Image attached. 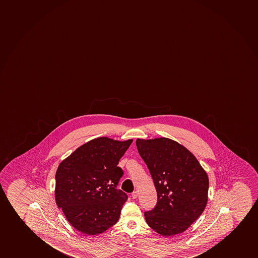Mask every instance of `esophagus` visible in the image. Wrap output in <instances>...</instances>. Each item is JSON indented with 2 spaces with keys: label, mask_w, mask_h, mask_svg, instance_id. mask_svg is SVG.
Returning <instances> with one entry per match:
<instances>
[{
  "label": "esophagus",
  "mask_w": 258,
  "mask_h": 258,
  "mask_svg": "<svg viewBox=\"0 0 258 258\" xmlns=\"http://www.w3.org/2000/svg\"><path fill=\"white\" fill-rule=\"evenodd\" d=\"M138 196H139V192L138 191H134L133 194H132V197L134 199L138 198Z\"/></svg>",
  "instance_id": "1"
}]
</instances>
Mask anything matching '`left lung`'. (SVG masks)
<instances>
[{"label": "left lung", "instance_id": "left-lung-1", "mask_svg": "<svg viewBox=\"0 0 258 258\" xmlns=\"http://www.w3.org/2000/svg\"><path fill=\"white\" fill-rule=\"evenodd\" d=\"M136 145L157 194L156 207L145 212L146 222L164 237L183 232L207 206V173L196 157L174 140H137Z\"/></svg>", "mask_w": 258, "mask_h": 258}]
</instances>
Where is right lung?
<instances>
[{"label":"right lung","mask_w":258,"mask_h":258,"mask_svg":"<svg viewBox=\"0 0 258 258\" xmlns=\"http://www.w3.org/2000/svg\"><path fill=\"white\" fill-rule=\"evenodd\" d=\"M133 140L98 138L77 148L56 172V203L69 222L87 235L115 225L128 196L118 189L124 171L118 161Z\"/></svg>","instance_id":"obj_1"}]
</instances>
